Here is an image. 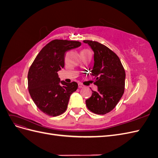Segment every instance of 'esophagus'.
<instances>
[{"label":"esophagus","mask_w":158,"mask_h":158,"mask_svg":"<svg viewBox=\"0 0 158 158\" xmlns=\"http://www.w3.org/2000/svg\"><path fill=\"white\" fill-rule=\"evenodd\" d=\"M84 85H83V84H78V88H84Z\"/></svg>","instance_id":"34e87169"}]
</instances>
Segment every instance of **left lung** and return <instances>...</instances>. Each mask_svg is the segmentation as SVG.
<instances>
[{
    "label": "left lung",
    "mask_w": 158,
    "mask_h": 158,
    "mask_svg": "<svg viewBox=\"0 0 158 158\" xmlns=\"http://www.w3.org/2000/svg\"><path fill=\"white\" fill-rule=\"evenodd\" d=\"M94 52V65L92 74L98 89L85 100L90 111L105 114L116 107L125 92V70L118 56L98 41L84 40Z\"/></svg>",
    "instance_id": "8db88e82"
}]
</instances>
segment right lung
Masks as SVG:
<instances>
[{
    "mask_svg": "<svg viewBox=\"0 0 158 158\" xmlns=\"http://www.w3.org/2000/svg\"><path fill=\"white\" fill-rule=\"evenodd\" d=\"M81 45L78 41L54 40L43 47L27 74L28 90L36 106L43 113L56 117L64 113L70 95L78 84L60 81L58 71L64 66L66 52Z\"/></svg>",
    "mask_w": 158,
    "mask_h": 158,
    "instance_id": "right-lung-1",
    "label": "right lung"
}]
</instances>
